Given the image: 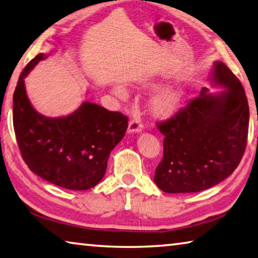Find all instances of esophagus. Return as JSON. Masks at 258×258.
<instances>
[{"label": "esophagus", "mask_w": 258, "mask_h": 258, "mask_svg": "<svg viewBox=\"0 0 258 258\" xmlns=\"http://www.w3.org/2000/svg\"><path fill=\"white\" fill-rule=\"evenodd\" d=\"M142 131V121L138 117H134L130 120L128 124V133H137Z\"/></svg>", "instance_id": "1"}]
</instances>
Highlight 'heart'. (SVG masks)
I'll list each match as a JSON object with an SVG mask.
<instances>
[{
  "label": "heart",
  "mask_w": 258,
  "mask_h": 258,
  "mask_svg": "<svg viewBox=\"0 0 258 258\" xmlns=\"http://www.w3.org/2000/svg\"><path fill=\"white\" fill-rule=\"evenodd\" d=\"M117 92H118L120 97H125L126 95L124 90H118ZM176 103H177V98L174 94L168 93V94L163 95V97L158 100V102H157V108L161 111H169L176 106Z\"/></svg>",
  "instance_id": "1"
}]
</instances>
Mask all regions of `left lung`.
Wrapping results in <instances>:
<instances>
[{"label":"left lung","instance_id":"1","mask_svg":"<svg viewBox=\"0 0 258 258\" xmlns=\"http://www.w3.org/2000/svg\"><path fill=\"white\" fill-rule=\"evenodd\" d=\"M217 94L204 87L171 118L157 123L164 134L163 159L155 183L167 194H189L212 187L233 173L247 146L249 107L237 76L217 61L212 73Z\"/></svg>","mask_w":258,"mask_h":258}]
</instances>
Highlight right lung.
I'll use <instances>...</instances> for the list:
<instances>
[{
	"label": "right lung",
	"mask_w": 258,
	"mask_h": 258,
	"mask_svg": "<svg viewBox=\"0 0 258 258\" xmlns=\"http://www.w3.org/2000/svg\"><path fill=\"white\" fill-rule=\"evenodd\" d=\"M30 60L14 93V128L28 168L45 181L68 190H89L101 181L111 150L124 138L128 118L85 101L71 115L49 118L35 110L24 78L38 61Z\"/></svg>",
	"instance_id": "add662e5"
}]
</instances>
